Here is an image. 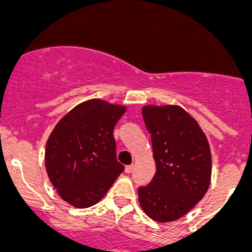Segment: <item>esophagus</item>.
<instances>
[{
	"mask_svg": "<svg viewBox=\"0 0 252 252\" xmlns=\"http://www.w3.org/2000/svg\"><path fill=\"white\" fill-rule=\"evenodd\" d=\"M132 170V164H129V166H126V168H124V172L126 173V174H129V173H131Z\"/></svg>",
	"mask_w": 252,
	"mask_h": 252,
	"instance_id": "esophagus-1",
	"label": "esophagus"
}]
</instances>
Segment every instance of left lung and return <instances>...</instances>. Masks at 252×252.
<instances>
[{
    "label": "left lung",
    "instance_id": "left-lung-1",
    "mask_svg": "<svg viewBox=\"0 0 252 252\" xmlns=\"http://www.w3.org/2000/svg\"><path fill=\"white\" fill-rule=\"evenodd\" d=\"M142 116L153 144L156 173L138 189L149 218L178 220L206 194L212 173L210 144L196 121L178 105H146Z\"/></svg>",
    "mask_w": 252,
    "mask_h": 252
}]
</instances>
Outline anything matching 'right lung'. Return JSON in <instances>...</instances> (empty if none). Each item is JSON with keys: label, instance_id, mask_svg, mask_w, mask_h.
<instances>
[{"label": "right lung", "instance_id": "add662e5", "mask_svg": "<svg viewBox=\"0 0 252 252\" xmlns=\"http://www.w3.org/2000/svg\"><path fill=\"white\" fill-rule=\"evenodd\" d=\"M126 108L102 99L78 104L48 137L45 166L63 200L86 209L97 204L124 166L116 158L114 128Z\"/></svg>", "mask_w": 252, "mask_h": 252}]
</instances>
